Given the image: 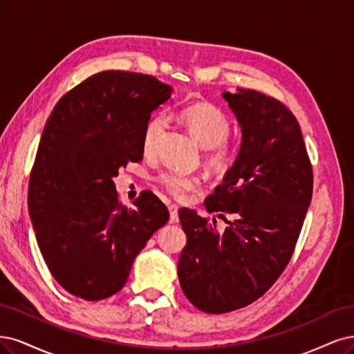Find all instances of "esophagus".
Masks as SVG:
<instances>
[{"instance_id": "obj_1", "label": "esophagus", "mask_w": 354, "mask_h": 354, "mask_svg": "<svg viewBox=\"0 0 354 354\" xmlns=\"http://www.w3.org/2000/svg\"><path fill=\"white\" fill-rule=\"evenodd\" d=\"M167 209H169V214H170V222L176 223L179 221V218H178V207L175 206V204H169Z\"/></svg>"}]
</instances>
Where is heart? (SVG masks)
<instances>
[{
	"mask_svg": "<svg viewBox=\"0 0 354 354\" xmlns=\"http://www.w3.org/2000/svg\"><path fill=\"white\" fill-rule=\"evenodd\" d=\"M180 120L188 128L197 142L209 148L207 163L216 172H225L234 162V150L226 142L231 133V122L223 113L207 102H196L180 111ZM165 129V118L153 116L147 122L142 133V148L145 153L153 151ZM163 188L176 198L200 187V179L185 176L178 172H165L160 176Z\"/></svg>",
	"mask_w": 354,
	"mask_h": 354,
	"instance_id": "heart-1",
	"label": "heart"
}]
</instances>
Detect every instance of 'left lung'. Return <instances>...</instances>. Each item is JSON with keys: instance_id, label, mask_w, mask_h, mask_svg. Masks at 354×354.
<instances>
[{"instance_id": "obj_1", "label": "left lung", "mask_w": 354, "mask_h": 354, "mask_svg": "<svg viewBox=\"0 0 354 354\" xmlns=\"http://www.w3.org/2000/svg\"><path fill=\"white\" fill-rule=\"evenodd\" d=\"M222 97L241 129V145L204 206L218 212L225 231L216 230V219L209 223L197 212L179 210L187 235L179 283L206 313L241 309L272 287L292 256L313 191L310 160L292 113L253 89L236 88Z\"/></svg>"}]
</instances>
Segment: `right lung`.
<instances>
[{
	"label": "right lung",
	"mask_w": 354,
	"mask_h": 354,
	"mask_svg": "<svg viewBox=\"0 0 354 354\" xmlns=\"http://www.w3.org/2000/svg\"><path fill=\"white\" fill-rule=\"evenodd\" d=\"M172 93L150 75L100 72L64 94L45 123L29 214L51 275L76 297L95 301L120 291L135 257L169 221L153 192L122 206L113 178L141 160L145 124Z\"/></svg>",
	"instance_id": "1"
}]
</instances>
